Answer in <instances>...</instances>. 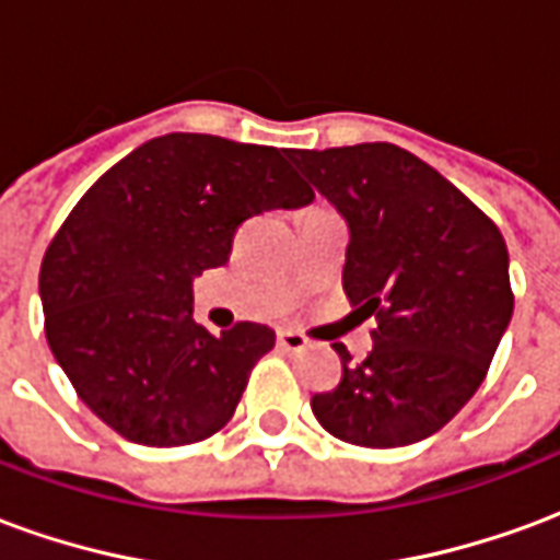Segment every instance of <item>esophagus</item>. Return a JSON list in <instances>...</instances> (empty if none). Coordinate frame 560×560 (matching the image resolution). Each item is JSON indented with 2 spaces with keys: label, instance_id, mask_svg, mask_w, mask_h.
Listing matches in <instances>:
<instances>
[{
  "label": "esophagus",
  "instance_id": "34e87169",
  "mask_svg": "<svg viewBox=\"0 0 560 560\" xmlns=\"http://www.w3.org/2000/svg\"><path fill=\"white\" fill-rule=\"evenodd\" d=\"M276 341H279L281 351H303L305 345H308V339H305V336H300V332H293V329H279Z\"/></svg>",
  "mask_w": 560,
  "mask_h": 560
}]
</instances>
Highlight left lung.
<instances>
[{
	"label": "left lung",
	"instance_id": "left-lung-1",
	"mask_svg": "<svg viewBox=\"0 0 560 560\" xmlns=\"http://www.w3.org/2000/svg\"><path fill=\"white\" fill-rule=\"evenodd\" d=\"M288 159L348 224L341 281L377 320L363 363L332 345L345 375L312 411L348 444H417L468 405L510 327L504 236L408 149H288Z\"/></svg>",
	"mask_w": 560,
	"mask_h": 560
}]
</instances>
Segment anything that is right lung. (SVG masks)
<instances>
[{"instance_id": "1", "label": "right lung", "mask_w": 560, "mask_h": 560, "mask_svg": "<svg viewBox=\"0 0 560 560\" xmlns=\"http://www.w3.org/2000/svg\"><path fill=\"white\" fill-rule=\"evenodd\" d=\"M312 200L276 147L164 135L116 161L38 279L47 345L86 408L143 446L219 432L276 332L243 320L212 336L191 317V284L228 260L245 219Z\"/></svg>"}]
</instances>
